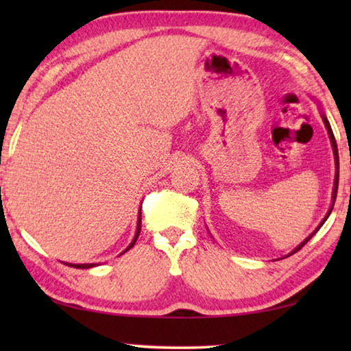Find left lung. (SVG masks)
Instances as JSON below:
<instances>
[{
    "label": "left lung",
    "instance_id": "left-lung-1",
    "mask_svg": "<svg viewBox=\"0 0 351 351\" xmlns=\"http://www.w3.org/2000/svg\"><path fill=\"white\" fill-rule=\"evenodd\" d=\"M321 117H323L324 126H326V129H328V134H329L330 143H332V150H334V158H335V167H337V171H335V179H334V190H332V204H330V208H329V210H328V214H326V215H324L323 222H321V223L318 225V227H316V230H315V232H313V233H311V234H310V237H306V238L304 239V241H302V243L299 244V246H297V247L294 249V251H292L291 254H295L297 251H300V249H302V247H304V246H305V244H306V243H308L311 238H313V234H315L316 232H318V230H319L321 227H323V223L326 222V220H328V217H329V214H330V213H332V208H334L335 198H337V189H339V152H337V142H335V137H334V134H332V129H330V124H329V121H328V118H326V114L323 113V114H321ZM291 254H287V256H286V257H289V256H291Z\"/></svg>",
    "mask_w": 351,
    "mask_h": 351
}]
</instances>
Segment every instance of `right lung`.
Segmentation results:
<instances>
[{"label":"right lung","instance_id":"right-lung-1","mask_svg":"<svg viewBox=\"0 0 351 351\" xmlns=\"http://www.w3.org/2000/svg\"><path fill=\"white\" fill-rule=\"evenodd\" d=\"M141 227H142V214L138 213V217H137V232H136V237H134L132 243L129 244L126 251H129V249H131V247L134 246V244H136L137 238H138V233H141ZM126 251H124V252H126ZM66 265H69V267H75V268H90V267H94L95 263H66Z\"/></svg>","mask_w":351,"mask_h":351}]
</instances>
